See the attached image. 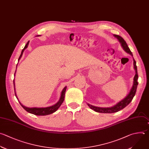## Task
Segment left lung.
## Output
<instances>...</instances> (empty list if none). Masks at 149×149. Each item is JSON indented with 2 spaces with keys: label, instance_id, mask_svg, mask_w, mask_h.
Wrapping results in <instances>:
<instances>
[{
  "label": "left lung",
  "instance_id": "8db88e82",
  "mask_svg": "<svg viewBox=\"0 0 149 149\" xmlns=\"http://www.w3.org/2000/svg\"><path fill=\"white\" fill-rule=\"evenodd\" d=\"M113 36L116 38H117L118 40H119V41L120 42L121 45H122V48H123L124 50L127 53H128V54H130L131 56H133L132 53L131 52L130 48H129V47H128L126 42L125 41V40L122 37H120V36H118V35H116V34H114ZM133 65H134V68L135 71H136V74H135V75L134 77V79H133V86H132L129 94L123 99V100H122L116 104L115 105H114L113 107H111V108L96 107H94V106H92V105H89V104H88V105L89 106V107L91 109H92V110L95 111V112H99V113H111L117 112L123 109L127 105H128L130 103V102L132 101L134 96L135 95L136 89H137V85H138V82H137L138 74H137L136 62L134 60V59H133Z\"/></svg>",
  "mask_w": 149,
  "mask_h": 149
}]
</instances>
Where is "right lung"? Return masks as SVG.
<instances>
[{"instance_id":"1","label":"right lung","mask_w":149,"mask_h":149,"mask_svg":"<svg viewBox=\"0 0 149 149\" xmlns=\"http://www.w3.org/2000/svg\"><path fill=\"white\" fill-rule=\"evenodd\" d=\"M40 35H38L37 36H38ZM29 41H28L27 42V44H26V45L24 46V48L22 49V53H21V54L19 58V61L20 60V59L21 58L22 55H23V53L24 51V49L28 47V45H29ZM17 67V66H16ZM15 73H16V71H15ZM13 84H14V88H15V96L16 97H17V99L18 100L17 98V96L16 95V92H15V79L13 80ZM66 89H67V86H65L64 88V89H63L62 92H61V96L60 97V100L59 101L54 105L53 106H51V107H46V108H27V107H26L24 106H23V105H22V104L19 102L20 104L22 105V107L23 108V109L24 110H26L27 112H28L29 113H32L33 115H38V116H44V115H50L54 112H55L60 107L61 105V104H63L64 100V97H65V91H66Z\"/></svg>"}]
</instances>
